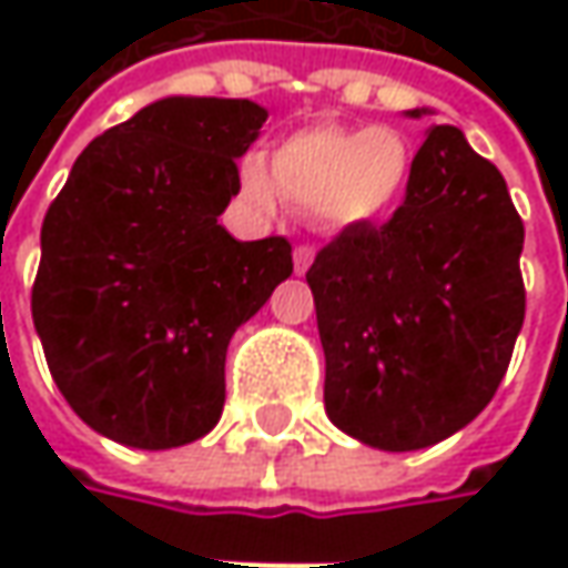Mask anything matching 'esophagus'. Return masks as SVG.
Here are the masks:
<instances>
[{
  "mask_svg": "<svg viewBox=\"0 0 568 568\" xmlns=\"http://www.w3.org/2000/svg\"><path fill=\"white\" fill-rule=\"evenodd\" d=\"M313 258H316V250H313V246H306V243H303V246H296V250H294V268H296V274L310 272Z\"/></svg>",
  "mask_w": 568,
  "mask_h": 568,
  "instance_id": "34e87169",
  "label": "esophagus"
}]
</instances>
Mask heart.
Here are the masks:
<instances>
[{"label":"heart","mask_w":568,"mask_h":568,"mask_svg":"<svg viewBox=\"0 0 568 568\" xmlns=\"http://www.w3.org/2000/svg\"><path fill=\"white\" fill-rule=\"evenodd\" d=\"M407 170V142L388 125H310L277 144L272 170L262 158H246L240 183L262 211L284 199L296 211L316 214L325 227L354 230L398 202Z\"/></svg>","instance_id":"heart-1"}]
</instances>
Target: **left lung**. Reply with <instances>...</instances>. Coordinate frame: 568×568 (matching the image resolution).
<instances>
[{"mask_svg":"<svg viewBox=\"0 0 568 568\" xmlns=\"http://www.w3.org/2000/svg\"><path fill=\"white\" fill-rule=\"evenodd\" d=\"M521 243L503 173L455 125H433L392 217L341 230L306 272L332 424L385 452L470 424L525 322Z\"/></svg>","mask_w":568,"mask_h":568,"instance_id":"1","label":"left lung"}]
</instances>
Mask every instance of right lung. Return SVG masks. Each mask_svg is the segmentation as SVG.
<instances>
[{
    "label": "right lung",
    "instance_id": "right-lung-1",
    "mask_svg": "<svg viewBox=\"0 0 568 568\" xmlns=\"http://www.w3.org/2000/svg\"><path fill=\"white\" fill-rule=\"evenodd\" d=\"M265 120L252 100H158L78 154L43 217L33 328L69 407L122 446L221 420L230 338L294 272L284 236L217 224Z\"/></svg>",
    "mask_w": 568,
    "mask_h": 568
}]
</instances>
